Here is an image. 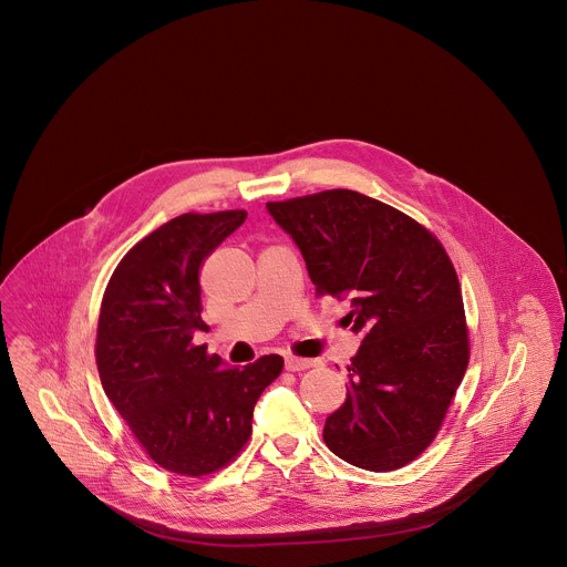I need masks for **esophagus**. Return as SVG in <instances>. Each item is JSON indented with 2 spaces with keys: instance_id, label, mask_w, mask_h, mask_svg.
<instances>
[{
  "instance_id": "esophagus-1",
  "label": "esophagus",
  "mask_w": 567,
  "mask_h": 567,
  "mask_svg": "<svg viewBox=\"0 0 567 567\" xmlns=\"http://www.w3.org/2000/svg\"><path fill=\"white\" fill-rule=\"evenodd\" d=\"M315 365H317L315 359H301V357H287V359H285V368H287L289 372H303V370L315 368Z\"/></svg>"
}]
</instances>
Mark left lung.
Listing matches in <instances>:
<instances>
[{
    "mask_svg": "<svg viewBox=\"0 0 567 567\" xmlns=\"http://www.w3.org/2000/svg\"><path fill=\"white\" fill-rule=\"evenodd\" d=\"M268 210L299 246L317 296L347 299V324L363 336L347 402L324 421L327 449L370 472L404 467L440 432L470 361L449 252L412 216L357 190Z\"/></svg>",
    "mask_w": 567,
    "mask_h": 567,
    "instance_id": "left-lung-1",
    "label": "left lung"
}]
</instances>
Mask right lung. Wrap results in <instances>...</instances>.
<instances>
[{
	"mask_svg": "<svg viewBox=\"0 0 567 567\" xmlns=\"http://www.w3.org/2000/svg\"><path fill=\"white\" fill-rule=\"evenodd\" d=\"M246 210L187 213L130 248L104 291L95 361L110 402L159 467L199 478L240 455L252 408L282 372L280 354L227 368L193 333L202 321L199 268Z\"/></svg>",
	"mask_w": 567,
	"mask_h": 567,
	"instance_id": "obj_1",
	"label": "right lung"
}]
</instances>
